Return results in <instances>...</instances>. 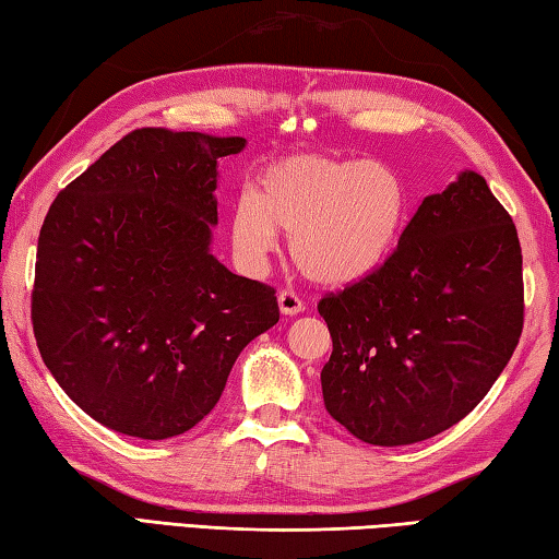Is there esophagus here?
<instances>
[{
    "label": "esophagus",
    "instance_id": "esophagus-1",
    "mask_svg": "<svg viewBox=\"0 0 559 559\" xmlns=\"http://www.w3.org/2000/svg\"><path fill=\"white\" fill-rule=\"evenodd\" d=\"M278 308L283 314H298L306 310V302L298 298V293L293 290H281L278 293Z\"/></svg>",
    "mask_w": 559,
    "mask_h": 559
}]
</instances>
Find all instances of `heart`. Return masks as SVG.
Returning a JSON list of instances; mask_svg holds the SVG:
<instances>
[{
	"label": "heart",
	"instance_id": "heart-1",
	"mask_svg": "<svg viewBox=\"0 0 559 559\" xmlns=\"http://www.w3.org/2000/svg\"><path fill=\"white\" fill-rule=\"evenodd\" d=\"M411 195L399 170L369 158L288 156L257 180V200L231 207V245L259 269L293 239L300 271L324 286L367 278L391 257L408 225Z\"/></svg>",
	"mask_w": 559,
	"mask_h": 559
}]
</instances>
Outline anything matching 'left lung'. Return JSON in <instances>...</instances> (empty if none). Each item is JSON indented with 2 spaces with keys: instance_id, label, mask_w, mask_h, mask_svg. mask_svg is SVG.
Instances as JSON below:
<instances>
[{
  "instance_id": "8db88e82",
  "label": "left lung",
  "mask_w": 559,
  "mask_h": 559,
  "mask_svg": "<svg viewBox=\"0 0 559 559\" xmlns=\"http://www.w3.org/2000/svg\"><path fill=\"white\" fill-rule=\"evenodd\" d=\"M318 310L332 418L379 448L435 438L479 405L521 340L519 231L486 180L462 170L420 202L377 271Z\"/></svg>"
}]
</instances>
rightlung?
<instances>
[{
  "instance_id": "obj_1",
  "label": "right lung",
  "mask_w": 559,
  "mask_h": 559,
  "mask_svg": "<svg viewBox=\"0 0 559 559\" xmlns=\"http://www.w3.org/2000/svg\"><path fill=\"white\" fill-rule=\"evenodd\" d=\"M241 136L136 129L50 205L32 322L60 389L105 428L188 432L239 352L278 322L276 290L212 257L217 160Z\"/></svg>"
}]
</instances>
